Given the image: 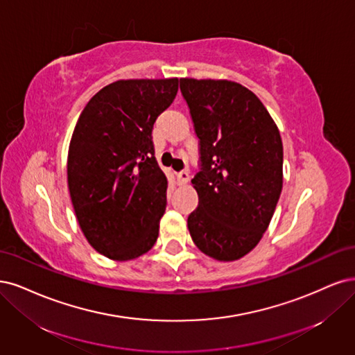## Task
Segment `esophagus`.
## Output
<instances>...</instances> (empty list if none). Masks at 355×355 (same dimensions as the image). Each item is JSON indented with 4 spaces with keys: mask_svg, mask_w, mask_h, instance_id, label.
<instances>
[{
    "mask_svg": "<svg viewBox=\"0 0 355 355\" xmlns=\"http://www.w3.org/2000/svg\"><path fill=\"white\" fill-rule=\"evenodd\" d=\"M189 180H190V175H189L187 171H181V173H178V174H177V181H178V184H180V186H184V184H187Z\"/></svg>",
    "mask_w": 355,
    "mask_h": 355,
    "instance_id": "esophagus-1",
    "label": "esophagus"
}]
</instances>
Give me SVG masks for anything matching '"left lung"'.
I'll return each instance as SVG.
<instances>
[{"label": "left lung", "mask_w": 355, "mask_h": 355, "mask_svg": "<svg viewBox=\"0 0 355 355\" xmlns=\"http://www.w3.org/2000/svg\"><path fill=\"white\" fill-rule=\"evenodd\" d=\"M200 146L191 180L199 205L187 218L205 255L236 261L252 250L272 218L283 187V144L261 100L227 79L181 78Z\"/></svg>", "instance_id": "obj_1"}]
</instances>
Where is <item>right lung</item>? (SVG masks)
I'll return each instance as SVG.
<instances>
[{"label": "right lung", "instance_id": "right-lung-1", "mask_svg": "<svg viewBox=\"0 0 355 355\" xmlns=\"http://www.w3.org/2000/svg\"><path fill=\"white\" fill-rule=\"evenodd\" d=\"M177 91L178 78L121 79L101 88L75 125L67 153L75 215L88 243L113 261L139 258L156 243L168 180L152 131Z\"/></svg>", "mask_w": 355, "mask_h": 355}]
</instances>
